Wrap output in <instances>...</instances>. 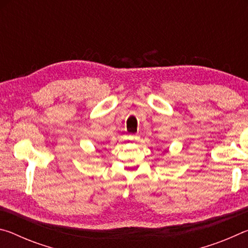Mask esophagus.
I'll return each mask as SVG.
<instances>
[{"instance_id": "34e87169", "label": "esophagus", "mask_w": 248, "mask_h": 248, "mask_svg": "<svg viewBox=\"0 0 248 248\" xmlns=\"http://www.w3.org/2000/svg\"><path fill=\"white\" fill-rule=\"evenodd\" d=\"M128 139H129L130 141H132V142H137V141L140 140V137L138 136V134H129Z\"/></svg>"}]
</instances>
